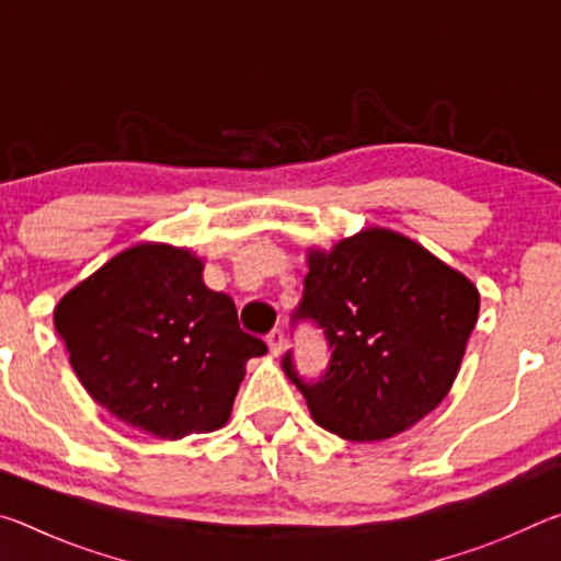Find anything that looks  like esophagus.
Masks as SVG:
<instances>
[{
  "label": "esophagus",
  "instance_id": "obj_1",
  "mask_svg": "<svg viewBox=\"0 0 561 561\" xmlns=\"http://www.w3.org/2000/svg\"><path fill=\"white\" fill-rule=\"evenodd\" d=\"M267 346L272 351V356H279L284 351V331L282 329H272L267 334Z\"/></svg>",
  "mask_w": 561,
  "mask_h": 561
}]
</instances>
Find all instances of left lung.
<instances>
[{
	"label": "left lung",
	"instance_id": "left-lung-1",
	"mask_svg": "<svg viewBox=\"0 0 561 561\" xmlns=\"http://www.w3.org/2000/svg\"><path fill=\"white\" fill-rule=\"evenodd\" d=\"M294 321L311 319L331 348L319 381L282 368L311 417L346 440H383L438 408L478 324V287L408 237L368 227L331 252L309 250Z\"/></svg>",
	"mask_w": 561,
	"mask_h": 561
}]
</instances>
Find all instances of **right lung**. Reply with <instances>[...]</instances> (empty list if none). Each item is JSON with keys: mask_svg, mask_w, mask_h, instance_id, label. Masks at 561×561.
Returning a JSON list of instances; mask_svg holds the SVG:
<instances>
[{"mask_svg": "<svg viewBox=\"0 0 561 561\" xmlns=\"http://www.w3.org/2000/svg\"><path fill=\"white\" fill-rule=\"evenodd\" d=\"M73 374L93 401L156 438L222 428L244 364L267 346L234 301L203 282V260L163 242L118 252L54 309Z\"/></svg>", "mask_w": 561, "mask_h": 561, "instance_id": "add662e5", "label": "right lung"}]
</instances>
